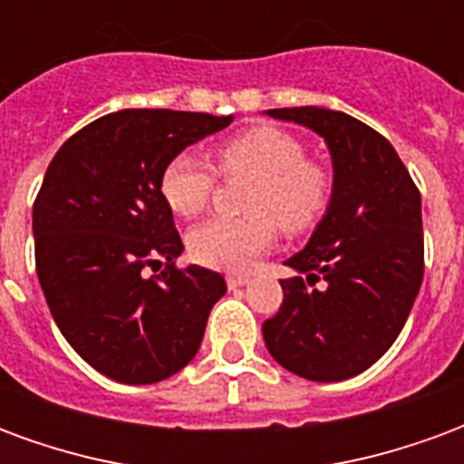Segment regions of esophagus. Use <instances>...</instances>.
I'll list each match as a JSON object with an SVG mask.
<instances>
[{
	"instance_id": "obj_1",
	"label": "esophagus",
	"mask_w": 464,
	"mask_h": 464,
	"mask_svg": "<svg viewBox=\"0 0 464 464\" xmlns=\"http://www.w3.org/2000/svg\"><path fill=\"white\" fill-rule=\"evenodd\" d=\"M249 282L247 275H227V285H229V290H235V287H245Z\"/></svg>"
}]
</instances>
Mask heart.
<instances>
[{
  "instance_id": "heart-1",
  "label": "heart",
  "mask_w": 464,
  "mask_h": 464,
  "mask_svg": "<svg viewBox=\"0 0 464 464\" xmlns=\"http://www.w3.org/2000/svg\"><path fill=\"white\" fill-rule=\"evenodd\" d=\"M217 167L225 177H255L245 217H212L189 232V252L199 265L247 269L272 247L277 222L285 232H302L324 212L332 182L327 169L307 157L304 144L279 127H252L217 147ZM217 172L195 152L174 154L164 164L160 192L172 212L195 217L215 195Z\"/></svg>"
}]
</instances>
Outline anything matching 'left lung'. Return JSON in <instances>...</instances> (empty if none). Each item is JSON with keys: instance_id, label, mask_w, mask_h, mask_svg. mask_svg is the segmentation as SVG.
<instances>
[{"instance_id": "1", "label": "left lung", "mask_w": 464, "mask_h": 464, "mask_svg": "<svg viewBox=\"0 0 464 464\" xmlns=\"http://www.w3.org/2000/svg\"><path fill=\"white\" fill-rule=\"evenodd\" d=\"M324 137L334 185L310 245L285 265V300L262 324L269 354L314 382H340L382 357L425 275L420 189L395 147L364 121L322 107L267 110Z\"/></svg>"}]
</instances>
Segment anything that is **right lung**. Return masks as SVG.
I'll use <instances>...</instances> for the list:
<instances>
[{"label": "right lung", "instance_id": "obj_1", "mask_svg": "<svg viewBox=\"0 0 464 464\" xmlns=\"http://www.w3.org/2000/svg\"><path fill=\"white\" fill-rule=\"evenodd\" d=\"M229 121L207 111H111L49 162L32 209L39 285L74 353L117 382L179 372L227 292L219 272L174 265L185 245L160 177L174 154Z\"/></svg>", "mask_w": 464, "mask_h": 464}]
</instances>
